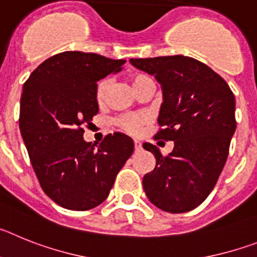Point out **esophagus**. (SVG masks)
I'll return each mask as SVG.
<instances>
[{"instance_id": "obj_1", "label": "esophagus", "mask_w": 257, "mask_h": 257, "mask_svg": "<svg viewBox=\"0 0 257 257\" xmlns=\"http://www.w3.org/2000/svg\"><path fill=\"white\" fill-rule=\"evenodd\" d=\"M134 145H135V152L142 151V143L138 142V140H135V142H134Z\"/></svg>"}]
</instances>
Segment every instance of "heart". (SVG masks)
Returning <instances> with one entry per match:
<instances>
[{
	"mask_svg": "<svg viewBox=\"0 0 257 257\" xmlns=\"http://www.w3.org/2000/svg\"><path fill=\"white\" fill-rule=\"evenodd\" d=\"M151 83H153L152 78L144 73H136L131 77V85H133L134 90L136 92L142 90L147 85H151ZM109 86H110V79L109 78H101L96 83V87H95V99H96L97 104L104 103ZM147 122H148V117L145 114H123L117 118L115 123H117V126L121 130L126 131V133L131 134V135H136V134L140 133L142 127Z\"/></svg>",
	"mask_w": 257,
	"mask_h": 257,
	"instance_id": "1",
	"label": "heart"
}]
</instances>
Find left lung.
Segmentation results:
<instances>
[{
    "label": "left lung",
    "instance_id": "left-lung-1",
    "mask_svg": "<svg viewBox=\"0 0 257 257\" xmlns=\"http://www.w3.org/2000/svg\"><path fill=\"white\" fill-rule=\"evenodd\" d=\"M130 63L162 86L161 128L154 139L174 142L167 156L156 145L143 144L156 157L154 170L143 178L145 194L166 212H188L207 198L224 169L237 127L234 95L225 79L189 56Z\"/></svg>",
    "mask_w": 257,
    "mask_h": 257
}]
</instances>
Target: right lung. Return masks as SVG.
Here are the masks:
<instances>
[{"label":"right lung","mask_w":257,"mask_h":257,"mask_svg":"<svg viewBox=\"0 0 257 257\" xmlns=\"http://www.w3.org/2000/svg\"><path fill=\"white\" fill-rule=\"evenodd\" d=\"M124 63L64 51L46 59L24 83L20 133L41 188L61 207L86 211L100 205L133 154L134 142L124 134H109L99 145L83 140V124L99 112L96 82Z\"/></svg>","instance_id":"obj_1"}]
</instances>
